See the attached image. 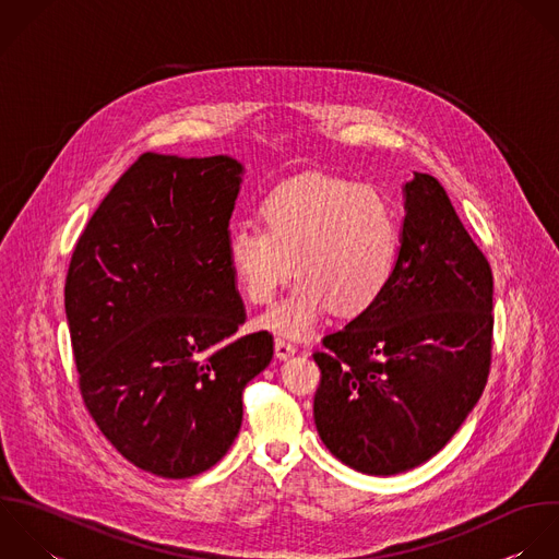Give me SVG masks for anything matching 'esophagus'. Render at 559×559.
Here are the masks:
<instances>
[{"label":"esophagus","instance_id":"34e87169","mask_svg":"<svg viewBox=\"0 0 559 559\" xmlns=\"http://www.w3.org/2000/svg\"><path fill=\"white\" fill-rule=\"evenodd\" d=\"M274 350H276V357H278V359H287V357H292V355L296 353V344H294L292 340L278 335V337L274 340Z\"/></svg>","mask_w":559,"mask_h":559}]
</instances>
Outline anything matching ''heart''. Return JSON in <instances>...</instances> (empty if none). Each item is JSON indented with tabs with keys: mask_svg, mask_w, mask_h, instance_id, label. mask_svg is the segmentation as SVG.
<instances>
[{
	"mask_svg": "<svg viewBox=\"0 0 559 559\" xmlns=\"http://www.w3.org/2000/svg\"><path fill=\"white\" fill-rule=\"evenodd\" d=\"M261 224L228 233V265L254 305L274 298L296 270L298 283L261 324L305 335L333 307L355 318L388 289L401 243L392 200L377 187L333 176H300L278 185L259 206Z\"/></svg>",
	"mask_w": 559,
	"mask_h": 559,
	"instance_id": "b5f03b06",
	"label": "heart"
}]
</instances>
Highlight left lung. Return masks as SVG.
<instances>
[{"instance_id":"left-lung-1","label":"left lung","mask_w":559,"mask_h":559,"mask_svg":"<svg viewBox=\"0 0 559 559\" xmlns=\"http://www.w3.org/2000/svg\"><path fill=\"white\" fill-rule=\"evenodd\" d=\"M492 267L444 187L414 171L394 276L374 307L322 340L313 418L366 475L412 471L457 433L492 366Z\"/></svg>"}]
</instances>
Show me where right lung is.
Wrapping results in <instances>:
<instances>
[{"label": "right lung", "instance_id": "obj_1", "mask_svg": "<svg viewBox=\"0 0 559 559\" xmlns=\"http://www.w3.org/2000/svg\"><path fill=\"white\" fill-rule=\"evenodd\" d=\"M241 165L143 152L82 230L64 311L82 403L136 468L195 477L235 442L241 394L274 355L228 265Z\"/></svg>", "mask_w": 559, "mask_h": 559}]
</instances>
